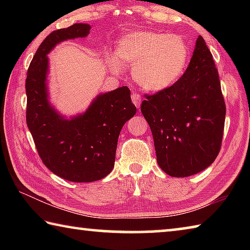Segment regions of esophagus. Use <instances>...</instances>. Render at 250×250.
<instances>
[{
  "label": "esophagus",
  "instance_id": "1",
  "mask_svg": "<svg viewBox=\"0 0 250 250\" xmlns=\"http://www.w3.org/2000/svg\"><path fill=\"white\" fill-rule=\"evenodd\" d=\"M131 98H132V103L134 104V105L137 108L140 107L141 104V97L139 94H137L135 91H132V95H131Z\"/></svg>",
  "mask_w": 250,
  "mask_h": 250
}]
</instances>
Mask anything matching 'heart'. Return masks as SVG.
Wrapping results in <instances>:
<instances>
[{
    "mask_svg": "<svg viewBox=\"0 0 250 250\" xmlns=\"http://www.w3.org/2000/svg\"><path fill=\"white\" fill-rule=\"evenodd\" d=\"M188 58V45L181 36L138 31L120 37L109 67L115 74L121 73L122 65L132 67L135 83L146 90L162 91L182 77Z\"/></svg>",
    "mask_w": 250,
    "mask_h": 250,
    "instance_id": "obj_1",
    "label": "heart"
}]
</instances>
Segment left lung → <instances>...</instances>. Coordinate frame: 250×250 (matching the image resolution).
Wrapping results in <instances>:
<instances>
[{"instance_id":"1","label":"left lung","mask_w":250,"mask_h":250,"mask_svg":"<svg viewBox=\"0 0 250 250\" xmlns=\"http://www.w3.org/2000/svg\"><path fill=\"white\" fill-rule=\"evenodd\" d=\"M146 98L141 112L153 135L159 167L173 177L208 167L221 150L226 108L218 71L202 36L183 76Z\"/></svg>"}]
</instances>
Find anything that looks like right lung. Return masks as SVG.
<instances>
[{"instance_id": "1", "label": "right lung", "mask_w": 250, "mask_h": 250, "mask_svg": "<svg viewBox=\"0 0 250 250\" xmlns=\"http://www.w3.org/2000/svg\"><path fill=\"white\" fill-rule=\"evenodd\" d=\"M89 31V24L77 23L50 33L34 55L25 83L26 122L42 161L54 174L78 183L101 180L112 171L120 131L137 112L126 86L99 94L86 111L69 118L50 104L47 54Z\"/></svg>"}]
</instances>
